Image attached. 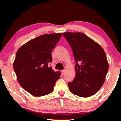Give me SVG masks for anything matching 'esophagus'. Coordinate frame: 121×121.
Listing matches in <instances>:
<instances>
[{
    "label": "esophagus",
    "mask_w": 121,
    "mask_h": 121,
    "mask_svg": "<svg viewBox=\"0 0 121 121\" xmlns=\"http://www.w3.org/2000/svg\"><path fill=\"white\" fill-rule=\"evenodd\" d=\"M65 70H62V72H61V74H62V75H64L65 74Z\"/></svg>",
    "instance_id": "1"
}]
</instances>
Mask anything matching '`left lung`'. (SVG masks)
Returning <instances> with one entry per match:
<instances>
[{"mask_svg":"<svg viewBox=\"0 0 121 121\" xmlns=\"http://www.w3.org/2000/svg\"><path fill=\"white\" fill-rule=\"evenodd\" d=\"M62 35L71 47L76 62V76L68 82L69 89L77 96H91L102 86L109 70L106 54L84 34L65 32Z\"/></svg>","mask_w":121,"mask_h":121,"instance_id":"1","label":"left lung"}]
</instances>
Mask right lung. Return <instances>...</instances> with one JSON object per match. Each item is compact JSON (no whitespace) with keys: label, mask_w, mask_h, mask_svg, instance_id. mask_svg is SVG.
Returning a JSON list of instances; mask_svg holds the SVG:
<instances>
[{"label":"right lung","mask_w":121,"mask_h":121,"mask_svg":"<svg viewBox=\"0 0 121 121\" xmlns=\"http://www.w3.org/2000/svg\"><path fill=\"white\" fill-rule=\"evenodd\" d=\"M62 34H45L30 40L18 49L13 69L17 81L24 89L34 96L51 93L61 72H55L48 64L51 53Z\"/></svg>","instance_id":"right-lung-1"}]
</instances>
